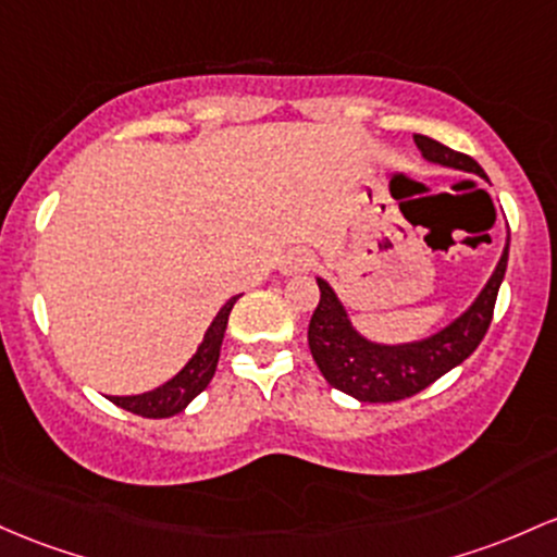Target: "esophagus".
<instances>
[{
	"label": "esophagus",
	"instance_id": "34e87169",
	"mask_svg": "<svg viewBox=\"0 0 557 557\" xmlns=\"http://www.w3.org/2000/svg\"><path fill=\"white\" fill-rule=\"evenodd\" d=\"M311 264H314V256H311L309 250L296 248V250H290L288 256H285L283 264H280V272H283V274H301V272H307V269H311Z\"/></svg>",
	"mask_w": 557,
	"mask_h": 557
}]
</instances>
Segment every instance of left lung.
<instances>
[{
  "mask_svg": "<svg viewBox=\"0 0 557 557\" xmlns=\"http://www.w3.org/2000/svg\"><path fill=\"white\" fill-rule=\"evenodd\" d=\"M414 145L428 163L466 171V174H475L488 182L484 169L473 158L462 156L425 134H414ZM507 250H510V230H507L503 256L479 296L444 327L433 330L423 338L405 341V344H383V341L359 333L333 285L325 277H317L320 304L309 322V348L317 368L330 386L354 396L357 401H370V405H388V401L407 399V396L428 388L444 372L466 362L484 341L497 290L505 277Z\"/></svg>",
  "mask_w": 557,
  "mask_h": 557,
  "instance_id": "1",
  "label": "left lung"
}]
</instances>
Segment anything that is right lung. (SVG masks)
<instances>
[{"label": "right lung", "mask_w": 557, "mask_h": 557, "mask_svg": "<svg viewBox=\"0 0 557 557\" xmlns=\"http://www.w3.org/2000/svg\"><path fill=\"white\" fill-rule=\"evenodd\" d=\"M237 298L240 296H232L224 301V307L216 311L209 330L203 333V341H200L193 357L187 359L185 368L176 372V375H171L169 381L161 383L158 388L145 391V394L108 396V399L113 401V405H119L121 409H126V412L143 414V418H171V414L182 412L200 391L209 386L213 372H216L224 330H227L230 311L235 307Z\"/></svg>", "instance_id": "1"}]
</instances>
